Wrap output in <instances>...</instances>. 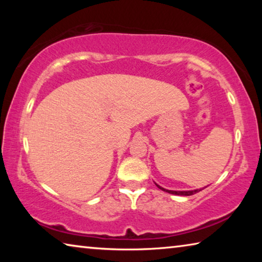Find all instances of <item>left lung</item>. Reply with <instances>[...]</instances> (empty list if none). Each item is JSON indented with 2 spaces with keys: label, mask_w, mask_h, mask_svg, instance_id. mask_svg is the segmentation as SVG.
<instances>
[{
  "label": "left lung",
  "mask_w": 262,
  "mask_h": 262,
  "mask_svg": "<svg viewBox=\"0 0 262 262\" xmlns=\"http://www.w3.org/2000/svg\"><path fill=\"white\" fill-rule=\"evenodd\" d=\"M155 184H156V183H155ZM156 186H157L159 189H162V190H164V192H166V193L174 194V195H185V196H188V195H193V194L200 192V190L203 189L202 188V189H194V190H170V189H165V188L161 187V186L157 185V184H156Z\"/></svg>",
  "instance_id": "left-lung-1"
}]
</instances>
